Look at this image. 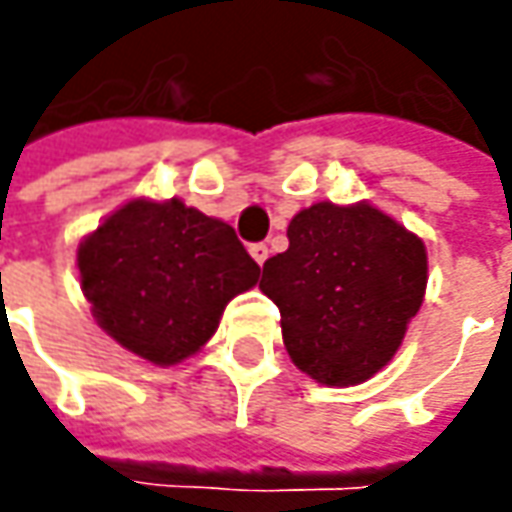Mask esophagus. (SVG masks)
I'll use <instances>...</instances> for the list:
<instances>
[{
    "mask_svg": "<svg viewBox=\"0 0 512 512\" xmlns=\"http://www.w3.org/2000/svg\"><path fill=\"white\" fill-rule=\"evenodd\" d=\"M250 256H253V262H256V265H265L267 256H270V250H267V245L259 242V245H250Z\"/></svg>",
    "mask_w": 512,
    "mask_h": 512,
    "instance_id": "esophagus-1",
    "label": "esophagus"
}]
</instances>
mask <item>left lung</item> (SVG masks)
<instances>
[{"instance_id": "obj_1", "label": "left lung", "mask_w": 512, "mask_h": 512, "mask_svg": "<svg viewBox=\"0 0 512 512\" xmlns=\"http://www.w3.org/2000/svg\"><path fill=\"white\" fill-rule=\"evenodd\" d=\"M287 242L259 282L282 313L287 356L327 387L367 382L396 356L422 307L424 242L370 202L305 207Z\"/></svg>"}]
</instances>
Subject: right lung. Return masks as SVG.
Listing matches in <instances>:
<instances>
[{
  "mask_svg": "<svg viewBox=\"0 0 512 512\" xmlns=\"http://www.w3.org/2000/svg\"><path fill=\"white\" fill-rule=\"evenodd\" d=\"M96 325L128 353L170 367L199 353L227 302L259 282L233 227L182 199L136 196L79 242Z\"/></svg>",
  "mask_w": 512,
  "mask_h": 512,
  "instance_id": "right-lung-1",
  "label": "right lung"
}]
</instances>
